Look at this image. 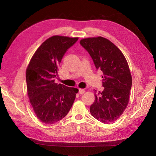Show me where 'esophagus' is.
Returning <instances> with one entry per match:
<instances>
[{
  "instance_id": "esophagus-1",
  "label": "esophagus",
  "mask_w": 156,
  "mask_h": 156,
  "mask_svg": "<svg viewBox=\"0 0 156 156\" xmlns=\"http://www.w3.org/2000/svg\"><path fill=\"white\" fill-rule=\"evenodd\" d=\"M85 93V90L83 89H79V94H83Z\"/></svg>"
}]
</instances>
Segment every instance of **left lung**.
Instances as JSON below:
<instances>
[{
	"mask_svg": "<svg viewBox=\"0 0 156 156\" xmlns=\"http://www.w3.org/2000/svg\"><path fill=\"white\" fill-rule=\"evenodd\" d=\"M97 70L103 72L104 89L95 93L90 113L99 122L110 123L121 116L129 102L132 79L125 57L118 48L101 37L82 39Z\"/></svg>",
	"mask_w": 156,
	"mask_h": 156,
	"instance_id": "obj_1",
	"label": "left lung"
}]
</instances>
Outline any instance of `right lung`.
Segmentation results:
<instances>
[{"instance_id":"right-lung-1","label":"right lung","mask_w":156,"mask_h":156,"mask_svg":"<svg viewBox=\"0 0 156 156\" xmlns=\"http://www.w3.org/2000/svg\"><path fill=\"white\" fill-rule=\"evenodd\" d=\"M78 38L53 36L38 48L26 73L27 94L37 117L53 124L63 119L71 108L79 90L55 82L58 65Z\"/></svg>"}]
</instances>
